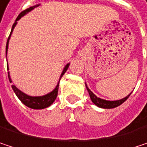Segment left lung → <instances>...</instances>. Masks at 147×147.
I'll return each mask as SVG.
<instances>
[{
  "label": "left lung",
  "instance_id": "8db88e82",
  "mask_svg": "<svg viewBox=\"0 0 147 147\" xmlns=\"http://www.w3.org/2000/svg\"><path fill=\"white\" fill-rule=\"evenodd\" d=\"M86 89H87V91H88V93H89V95H90V98H91L92 102L95 105H97L98 107L103 108V109H113V108H115V107L121 105L122 103H124V102L128 98V97H129V96L131 95V93H132V92H131V93L128 94L127 97H125V98H121V99L115 100V101H110V100H105V99L98 98V97H97V96H96V95L88 88V86H86Z\"/></svg>",
  "mask_w": 147,
  "mask_h": 147
}]
</instances>
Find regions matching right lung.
I'll return each instance as SVG.
<instances>
[{
    "label": "right lung",
    "mask_w": 147,
    "mask_h": 147,
    "mask_svg": "<svg viewBox=\"0 0 147 147\" xmlns=\"http://www.w3.org/2000/svg\"><path fill=\"white\" fill-rule=\"evenodd\" d=\"M38 6H40V5L37 4V5H35V6H33V7H31L27 8L26 10L23 11L21 13H20V15L17 17V19H16L14 24L13 25V27H12V30H11V33H10V35H9V37H8V39H7V45H6V55H7V54L9 40H10V37H11V35H12V32H13V31L15 26L17 25V21L20 20L24 15H26V14L28 13L29 12H31L32 10H33L35 7H37ZM7 70H8L9 68H8V63H7ZM68 67H69V63H67V64L65 66V67L63 68L62 73H61V76H60L59 81H58V83H57L55 88L52 92H49V93H47V94H45V95H42V96H37V97H32V96H29V95L24 93V92H21L20 89H18L14 85H12V88H13L14 93L16 94V96L18 97V98H19L26 106H27V107H29V108H31V109H34V110H42V109H45V108L50 106V105L54 103V101L55 100V98H56V97H57V94H58V88H59L60 80H61V77L63 76V74H64L66 73V71L67 70ZM7 74H8L9 81H10V83H12V80H11V78H10V74H9V72H8Z\"/></svg>",
    "instance_id": "1"
}]
</instances>
